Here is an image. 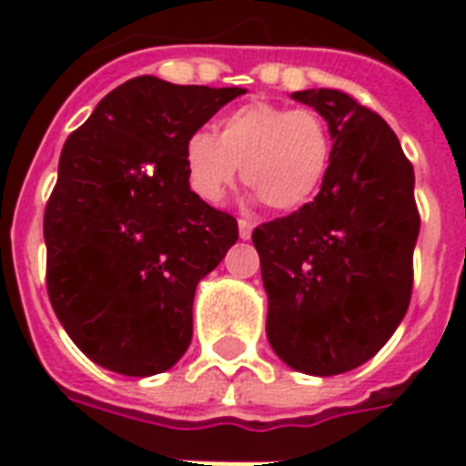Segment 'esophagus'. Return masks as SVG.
Listing matches in <instances>:
<instances>
[{
	"mask_svg": "<svg viewBox=\"0 0 466 466\" xmlns=\"http://www.w3.org/2000/svg\"><path fill=\"white\" fill-rule=\"evenodd\" d=\"M239 237H242V239H249V237H252V229H254V224L249 222V219H239Z\"/></svg>",
	"mask_w": 466,
	"mask_h": 466,
	"instance_id": "esophagus-1",
	"label": "esophagus"
}]
</instances>
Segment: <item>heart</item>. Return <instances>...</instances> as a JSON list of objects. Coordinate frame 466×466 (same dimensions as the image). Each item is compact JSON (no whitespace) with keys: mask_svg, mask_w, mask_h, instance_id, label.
I'll use <instances>...</instances> for the list:
<instances>
[{"mask_svg":"<svg viewBox=\"0 0 466 466\" xmlns=\"http://www.w3.org/2000/svg\"><path fill=\"white\" fill-rule=\"evenodd\" d=\"M194 194L222 202L239 174L262 202L299 209L322 189L332 167V132L314 109L249 102L222 116L219 134L194 132L184 147Z\"/></svg>","mask_w":466,"mask_h":466,"instance_id":"heart-1","label":"heart"}]
</instances>
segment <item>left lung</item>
I'll use <instances>...</instances> for the list:
<instances>
[{"mask_svg":"<svg viewBox=\"0 0 466 466\" xmlns=\"http://www.w3.org/2000/svg\"><path fill=\"white\" fill-rule=\"evenodd\" d=\"M332 132V167L314 202L259 224L267 339L292 370L332 377L387 344L407 314L420 234L414 169L377 112L339 89H304Z\"/></svg>","mask_w":466,"mask_h":466,"instance_id":"obj_1","label":"left lung"}]
</instances>
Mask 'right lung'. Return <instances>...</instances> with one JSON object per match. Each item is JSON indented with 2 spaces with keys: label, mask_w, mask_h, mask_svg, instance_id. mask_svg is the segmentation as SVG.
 Instances as JSON below:
<instances>
[{
  "label": "right lung",
  "mask_w": 466,
  "mask_h": 466,
  "mask_svg": "<svg viewBox=\"0 0 466 466\" xmlns=\"http://www.w3.org/2000/svg\"><path fill=\"white\" fill-rule=\"evenodd\" d=\"M244 92L134 76L65 142L45 209L46 292L99 367L152 377L192 342L194 289L239 229L189 189L184 147Z\"/></svg>",
  "instance_id": "1"
}]
</instances>
